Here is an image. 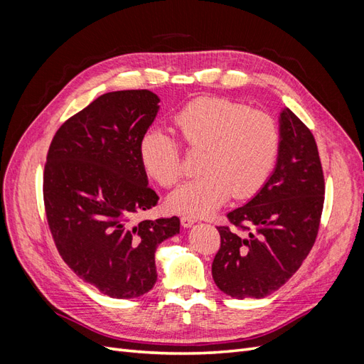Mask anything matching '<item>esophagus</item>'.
Listing matches in <instances>:
<instances>
[{
    "label": "esophagus",
    "instance_id": "obj_1",
    "mask_svg": "<svg viewBox=\"0 0 364 364\" xmlns=\"http://www.w3.org/2000/svg\"><path fill=\"white\" fill-rule=\"evenodd\" d=\"M196 222H197V218H194L191 215H182L181 217V223H182L183 228H191Z\"/></svg>",
    "mask_w": 364,
    "mask_h": 364
}]
</instances>
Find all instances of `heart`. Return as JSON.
Here are the masks:
<instances>
[{"label": "heart", "instance_id": "heart-1", "mask_svg": "<svg viewBox=\"0 0 364 364\" xmlns=\"http://www.w3.org/2000/svg\"><path fill=\"white\" fill-rule=\"evenodd\" d=\"M174 121L185 144L203 153L202 174L168 196L171 211L211 215L230 194L250 199L267 182L281 144L279 127L272 115L226 98L203 97L186 105ZM139 159L165 188L183 176L181 144L161 127H151L141 136Z\"/></svg>", "mask_w": 364, "mask_h": 364}]
</instances>
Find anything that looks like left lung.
Here are the masks:
<instances>
[{
    "mask_svg": "<svg viewBox=\"0 0 364 364\" xmlns=\"http://www.w3.org/2000/svg\"><path fill=\"white\" fill-rule=\"evenodd\" d=\"M279 135L277 167L267 182L246 205L228 214L234 228H217L220 249L213 278L235 299H261L282 287L317 237L325 181L314 136L289 107L279 114Z\"/></svg>",
    "mask_w": 364,
    "mask_h": 364,
    "instance_id": "obj_1",
    "label": "left lung"
}]
</instances>
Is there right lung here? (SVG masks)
<instances>
[{"label":"right lung","mask_w":364,"mask_h":364,"mask_svg":"<svg viewBox=\"0 0 364 364\" xmlns=\"http://www.w3.org/2000/svg\"><path fill=\"white\" fill-rule=\"evenodd\" d=\"M159 111L147 90L103 94L59 127L46 170L43 203L63 261L115 299L146 294L156 282V247L179 234L178 217L134 215L158 203L139 159V141Z\"/></svg>","instance_id":"right-lung-1"}]
</instances>
